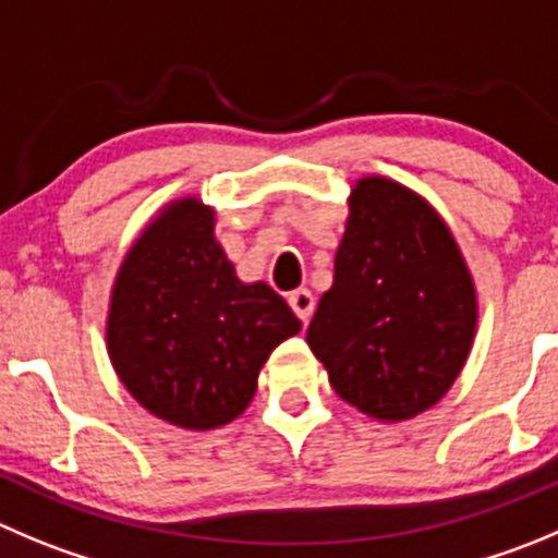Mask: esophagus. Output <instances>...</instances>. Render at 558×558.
Wrapping results in <instances>:
<instances>
[{"instance_id":"esophagus-1","label":"esophagus","mask_w":558,"mask_h":558,"mask_svg":"<svg viewBox=\"0 0 558 558\" xmlns=\"http://www.w3.org/2000/svg\"><path fill=\"white\" fill-rule=\"evenodd\" d=\"M288 304L293 306V312L301 317V320L310 323L312 312H315V295H312L310 290H306V288L293 290V293L288 295Z\"/></svg>"}]
</instances>
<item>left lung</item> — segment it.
<instances>
[{
    "label": "left lung",
    "instance_id": "left-lung-1",
    "mask_svg": "<svg viewBox=\"0 0 558 558\" xmlns=\"http://www.w3.org/2000/svg\"><path fill=\"white\" fill-rule=\"evenodd\" d=\"M306 331L333 391L380 422L427 411L452 389L476 331V290L444 219L389 178H362Z\"/></svg>",
    "mask_w": 558,
    "mask_h": 558
}]
</instances>
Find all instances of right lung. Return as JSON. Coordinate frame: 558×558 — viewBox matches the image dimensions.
I'll return each mask as SVG.
<instances>
[{"mask_svg":"<svg viewBox=\"0 0 558 558\" xmlns=\"http://www.w3.org/2000/svg\"><path fill=\"white\" fill-rule=\"evenodd\" d=\"M194 196L136 238L111 288L106 344L117 378L153 416L214 429L246 411L270 350L301 320L265 282L243 284Z\"/></svg>","mask_w":558,"mask_h":558,"instance_id":"add662e5","label":"right lung"}]
</instances>
